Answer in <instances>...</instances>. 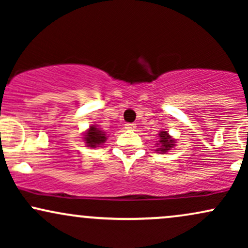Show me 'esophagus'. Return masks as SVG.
<instances>
[{
    "label": "esophagus",
    "mask_w": 248,
    "mask_h": 248,
    "mask_svg": "<svg viewBox=\"0 0 248 248\" xmlns=\"http://www.w3.org/2000/svg\"><path fill=\"white\" fill-rule=\"evenodd\" d=\"M124 128H126L127 130H134L136 128L135 124H124Z\"/></svg>",
    "instance_id": "obj_1"
}]
</instances>
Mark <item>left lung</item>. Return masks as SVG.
<instances>
[{
    "instance_id": "1",
    "label": "left lung",
    "mask_w": 248,
    "mask_h": 248,
    "mask_svg": "<svg viewBox=\"0 0 248 248\" xmlns=\"http://www.w3.org/2000/svg\"><path fill=\"white\" fill-rule=\"evenodd\" d=\"M158 136H160V140H158V143H156L158 146L156 152H161L163 154L166 152H169L172 147H175V141H173V139L166 130L161 132L158 134Z\"/></svg>"
}]
</instances>
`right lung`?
Returning <instances> with one entry per match:
<instances>
[{
  "instance_id": "1",
  "label": "right lung",
  "mask_w": 248,
  "mask_h": 248,
  "mask_svg": "<svg viewBox=\"0 0 248 248\" xmlns=\"http://www.w3.org/2000/svg\"><path fill=\"white\" fill-rule=\"evenodd\" d=\"M84 141L85 143L87 144V147H99L100 144L104 143L106 141V135H105L104 132H101L96 126H91L90 129L85 133L84 135Z\"/></svg>"
}]
</instances>
